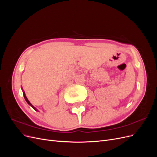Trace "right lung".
Returning a JSON list of instances; mask_svg holds the SVG:
<instances>
[{
  "instance_id": "obj_1",
  "label": "right lung",
  "mask_w": 157,
  "mask_h": 157,
  "mask_svg": "<svg viewBox=\"0 0 157 157\" xmlns=\"http://www.w3.org/2000/svg\"><path fill=\"white\" fill-rule=\"evenodd\" d=\"M21 89H22V91H23V96H24V98H25V101H27V103L28 104H29V105L30 106H31V107H33V109H34L35 111H38V110H37V109H36V108H35V107L34 106H33V105H32V104H31V103L29 102V100H28V99L27 98V97H26V96H25V92H24V91H23V88H21Z\"/></svg>"
}]
</instances>
